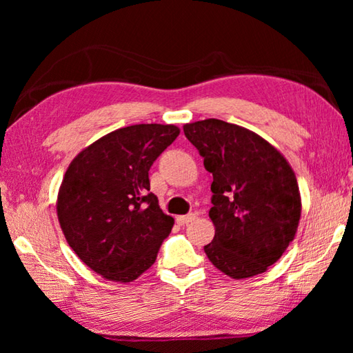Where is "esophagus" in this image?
Here are the masks:
<instances>
[{
    "label": "esophagus",
    "mask_w": 353,
    "mask_h": 353,
    "mask_svg": "<svg viewBox=\"0 0 353 353\" xmlns=\"http://www.w3.org/2000/svg\"><path fill=\"white\" fill-rule=\"evenodd\" d=\"M196 219V214L194 213H190V214H183V216H177L176 218V221H177V224H181V225H185V224H188V223H191V221H194Z\"/></svg>",
    "instance_id": "1"
}]
</instances>
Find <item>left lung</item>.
<instances>
[{"mask_svg":"<svg viewBox=\"0 0 353 353\" xmlns=\"http://www.w3.org/2000/svg\"><path fill=\"white\" fill-rule=\"evenodd\" d=\"M183 132L213 174L208 260L236 280L265 272L294 240L301 219L288 160L259 134L221 119L188 123Z\"/></svg>","mask_w":353,"mask_h":353,"instance_id":"8db88e82","label":"left lung"}]
</instances>
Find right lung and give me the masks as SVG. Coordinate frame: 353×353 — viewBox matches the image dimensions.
Returning <instances> with one entry per match:
<instances>
[{
  "label": "right lung",
  "instance_id": "add662e5",
  "mask_svg": "<svg viewBox=\"0 0 353 353\" xmlns=\"http://www.w3.org/2000/svg\"><path fill=\"white\" fill-rule=\"evenodd\" d=\"M181 134L174 124H135L101 137L71 160L57 218L74 254L101 277L128 283L157 259L174 225L149 193V168Z\"/></svg>",
  "mask_w": 353,
  "mask_h": 353
}]
</instances>
